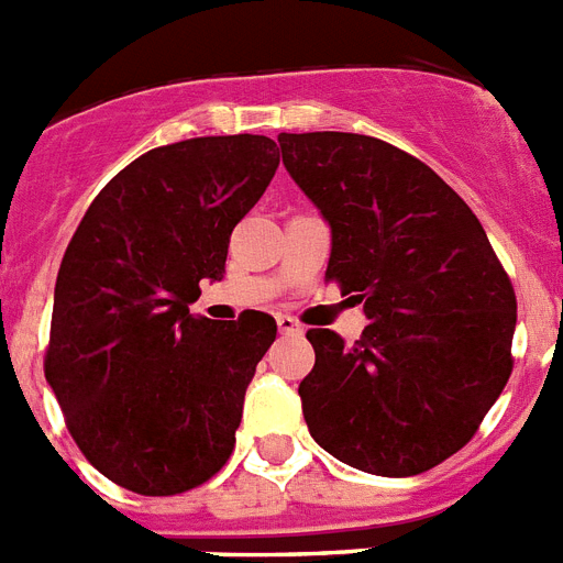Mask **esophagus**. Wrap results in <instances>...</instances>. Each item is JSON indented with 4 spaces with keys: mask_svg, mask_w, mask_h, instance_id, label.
Here are the masks:
<instances>
[{
    "mask_svg": "<svg viewBox=\"0 0 563 563\" xmlns=\"http://www.w3.org/2000/svg\"><path fill=\"white\" fill-rule=\"evenodd\" d=\"M277 329H280V334H303V325L297 323L291 314H277Z\"/></svg>",
    "mask_w": 563,
    "mask_h": 563,
    "instance_id": "esophagus-1",
    "label": "esophagus"
}]
</instances>
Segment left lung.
<instances>
[{
  "label": "left lung",
  "mask_w": 563,
  "mask_h": 563,
  "mask_svg": "<svg viewBox=\"0 0 563 563\" xmlns=\"http://www.w3.org/2000/svg\"><path fill=\"white\" fill-rule=\"evenodd\" d=\"M283 165L332 229L325 277L363 303L361 340L309 329L311 438L354 470L409 478L478 432L512 372L515 291L478 217L438 174L363 134H280Z\"/></svg>",
  "instance_id": "obj_1"
}]
</instances>
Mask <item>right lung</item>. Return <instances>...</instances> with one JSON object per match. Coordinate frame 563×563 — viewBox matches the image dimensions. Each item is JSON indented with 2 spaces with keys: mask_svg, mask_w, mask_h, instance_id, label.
Wrapping results in <instances>:
<instances>
[{
  "mask_svg": "<svg viewBox=\"0 0 563 563\" xmlns=\"http://www.w3.org/2000/svg\"><path fill=\"white\" fill-rule=\"evenodd\" d=\"M277 165L257 134L154 148L97 194L65 249L45 377L82 455L131 493H186L234 450L277 323H214L188 306L200 280H223L231 231Z\"/></svg>",
  "mask_w": 563,
  "mask_h": 563,
  "instance_id": "1",
  "label": "right lung"
}]
</instances>
